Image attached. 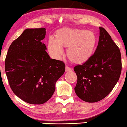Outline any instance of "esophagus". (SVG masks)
Segmentation results:
<instances>
[{"mask_svg": "<svg viewBox=\"0 0 127 127\" xmlns=\"http://www.w3.org/2000/svg\"><path fill=\"white\" fill-rule=\"evenodd\" d=\"M65 70H66V72H69V71L72 70V69L70 68V67H68L67 66H66V68H65Z\"/></svg>", "mask_w": 127, "mask_h": 127, "instance_id": "esophagus-1", "label": "esophagus"}]
</instances>
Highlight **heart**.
Wrapping results in <instances>:
<instances>
[{"instance_id": "heart-1", "label": "heart", "mask_w": 127, "mask_h": 127, "mask_svg": "<svg viewBox=\"0 0 127 127\" xmlns=\"http://www.w3.org/2000/svg\"><path fill=\"white\" fill-rule=\"evenodd\" d=\"M98 39L94 33L87 29L63 28L57 31L55 39L50 37L48 51L51 56L60 60L64 53L62 47L67 48L69 60L80 64L87 61L96 49Z\"/></svg>"}]
</instances>
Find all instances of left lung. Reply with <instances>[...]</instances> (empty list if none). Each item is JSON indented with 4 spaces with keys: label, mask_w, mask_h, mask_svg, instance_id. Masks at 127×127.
Returning <instances> with one entry per match:
<instances>
[{
    "label": "left lung",
    "mask_w": 127,
    "mask_h": 127,
    "mask_svg": "<svg viewBox=\"0 0 127 127\" xmlns=\"http://www.w3.org/2000/svg\"><path fill=\"white\" fill-rule=\"evenodd\" d=\"M120 49L106 31L99 27L98 46L93 56L82 65L74 67L77 77L76 95L93 103L108 95L119 81L121 72Z\"/></svg>",
    "instance_id": "left-lung-1"
}]
</instances>
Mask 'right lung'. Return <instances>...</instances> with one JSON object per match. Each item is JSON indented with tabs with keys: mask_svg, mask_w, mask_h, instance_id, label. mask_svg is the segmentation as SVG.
Instances as JSON below:
<instances>
[{
	"mask_svg": "<svg viewBox=\"0 0 127 127\" xmlns=\"http://www.w3.org/2000/svg\"><path fill=\"white\" fill-rule=\"evenodd\" d=\"M44 28L26 29L11 43L5 60V71L13 93L27 103L41 105L49 100L55 83L65 71L61 61L51 59L41 40Z\"/></svg>",
	"mask_w": 127,
	"mask_h": 127,
	"instance_id": "1",
	"label": "right lung"
}]
</instances>
